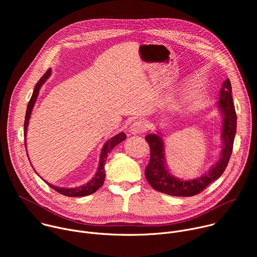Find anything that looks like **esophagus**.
Wrapping results in <instances>:
<instances>
[{
  "label": "esophagus",
  "instance_id": "34e87169",
  "mask_svg": "<svg viewBox=\"0 0 257 257\" xmlns=\"http://www.w3.org/2000/svg\"><path fill=\"white\" fill-rule=\"evenodd\" d=\"M146 131V125L142 121H136L130 126V132L132 134H140Z\"/></svg>",
  "mask_w": 257,
  "mask_h": 257
}]
</instances>
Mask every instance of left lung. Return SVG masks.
I'll list each match as a JSON object with an SVG mask.
<instances>
[{
  "instance_id": "1",
  "label": "left lung",
  "mask_w": 257,
  "mask_h": 257,
  "mask_svg": "<svg viewBox=\"0 0 257 257\" xmlns=\"http://www.w3.org/2000/svg\"><path fill=\"white\" fill-rule=\"evenodd\" d=\"M218 108L224 116L222 130L224 148L218 162L207 174L197 179L184 181L174 177L166 167L164 141L162 137L158 134H149L145 136V140L151 146V161L145 168V178L154 189L173 196H193L200 193L210 183L222 176L232 155L237 128V116L232 97L230 79L224 81L222 89L219 90Z\"/></svg>"
}]
</instances>
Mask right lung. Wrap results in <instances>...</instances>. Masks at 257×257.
<instances>
[{"mask_svg":"<svg viewBox=\"0 0 257 257\" xmlns=\"http://www.w3.org/2000/svg\"><path fill=\"white\" fill-rule=\"evenodd\" d=\"M51 75V69H49L44 76L39 80V82L35 84L33 93L31 95V98L27 104V109H26V114H25V121H24V137L26 138V132H27V126L29 123V119H30V115H31V111L34 106V103L36 101V98L39 96V92L40 89L42 87V85L46 82V80L50 77ZM126 139V134L124 132H121L119 134H117L116 136L112 137L109 140H107L105 142V144L103 145V148L101 150V154H100V159H99V164H98V169L97 172L95 173V176L88 182L86 184L76 187V188H61V187H57L54 185H51L50 183H47V184L53 188L54 190H56L57 192L68 196V197H79V196H86L89 194L94 193L99 187L102 186L103 182H104V177H105V172H104V163H105V159L107 157V154H109L112 152V150L115 148L116 145H118L120 142H122L123 140ZM24 144L26 146V139L24 141Z\"/></svg>","mask_w":257,"mask_h":257,"instance_id":"obj_1","label":"right lung"}]
</instances>
